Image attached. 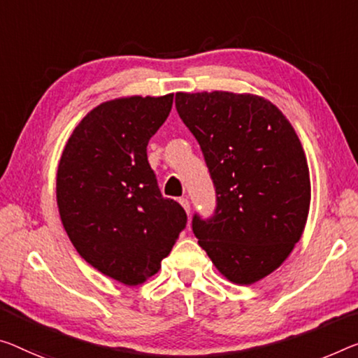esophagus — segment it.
<instances>
[{
    "instance_id": "1",
    "label": "esophagus",
    "mask_w": 358,
    "mask_h": 358,
    "mask_svg": "<svg viewBox=\"0 0 358 358\" xmlns=\"http://www.w3.org/2000/svg\"><path fill=\"white\" fill-rule=\"evenodd\" d=\"M179 203H180V205H182L185 213L190 214V201L187 200V198H179Z\"/></svg>"
}]
</instances>
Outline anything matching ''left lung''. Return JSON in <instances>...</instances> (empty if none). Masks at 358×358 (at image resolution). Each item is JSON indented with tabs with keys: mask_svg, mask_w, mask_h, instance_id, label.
<instances>
[{
	"mask_svg": "<svg viewBox=\"0 0 358 358\" xmlns=\"http://www.w3.org/2000/svg\"><path fill=\"white\" fill-rule=\"evenodd\" d=\"M216 189L211 217L192 229L225 278L251 285L289 256L310 205L309 166L293 126L267 99L227 91L178 92Z\"/></svg>",
	"mask_w": 358,
	"mask_h": 358,
	"instance_id": "8db88e82",
	"label": "left lung"
}]
</instances>
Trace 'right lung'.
Here are the masks:
<instances>
[{
  "instance_id": "right-lung-1",
  "label": "right lung",
  "mask_w": 358,
  "mask_h": 358,
  "mask_svg": "<svg viewBox=\"0 0 358 358\" xmlns=\"http://www.w3.org/2000/svg\"><path fill=\"white\" fill-rule=\"evenodd\" d=\"M173 94L122 97L92 108L71 133L57 169L64 229L83 259L120 283H144L185 229L184 208L163 198L147 160Z\"/></svg>"
}]
</instances>
